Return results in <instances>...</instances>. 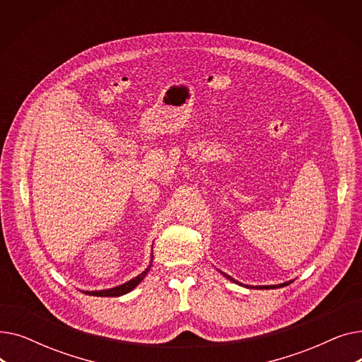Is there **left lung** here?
<instances>
[{
    "label": "left lung",
    "instance_id": "left-lung-1",
    "mask_svg": "<svg viewBox=\"0 0 362 362\" xmlns=\"http://www.w3.org/2000/svg\"><path fill=\"white\" fill-rule=\"evenodd\" d=\"M223 276H224L226 279H229V280H232V281L238 283V284H242V283L236 281L235 279H232L230 276H227L226 273H223ZM289 283H292V281H286V283H281V284H272V286H246V288H255V289H276V288H283V286H286V284H289Z\"/></svg>",
    "mask_w": 362,
    "mask_h": 362
}]
</instances>
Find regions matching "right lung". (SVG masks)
Here are the masks:
<instances>
[{"mask_svg": "<svg viewBox=\"0 0 362 362\" xmlns=\"http://www.w3.org/2000/svg\"><path fill=\"white\" fill-rule=\"evenodd\" d=\"M149 269H151V264H149V267L145 270V272H142L139 276H136L135 279H132V280H129V281H126V283H123V284H120V286H116V288H111V289H104V291H90V292H85L86 295H90V296H122V295H126V293H129L130 291H133L135 289L138 284L144 280V277L146 276V273L149 272Z\"/></svg>", "mask_w": 362, "mask_h": 362, "instance_id": "right-lung-1", "label": "right lung"}]
</instances>
